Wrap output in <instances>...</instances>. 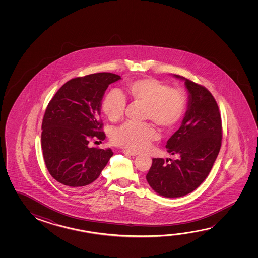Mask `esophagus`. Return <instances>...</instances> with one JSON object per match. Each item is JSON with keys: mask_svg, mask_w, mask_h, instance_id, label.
<instances>
[{"mask_svg": "<svg viewBox=\"0 0 258 258\" xmlns=\"http://www.w3.org/2000/svg\"><path fill=\"white\" fill-rule=\"evenodd\" d=\"M123 153H124L125 155H127V156H136L139 155V153L132 152V151H127V150H123Z\"/></svg>", "mask_w": 258, "mask_h": 258, "instance_id": "34e87169", "label": "esophagus"}]
</instances>
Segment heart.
<instances>
[{"label": "heart", "mask_w": 258, "mask_h": 258, "mask_svg": "<svg viewBox=\"0 0 258 258\" xmlns=\"http://www.w3.org/2000/svg\"><path fill=\"white\" fill-rule=\"evenodd\" d=\"M131 99L147 106L145 118L151 119L161 130H171L181 121L185 113L187 101L182 91L154 77L134 81L127 86ZM126 98L118 90H111L102 102V110L112 122L122 118ZM156 140V132L151 125L125 123L111 136L112 142L128 151H141Z\"/></svg>", "instance_id": "heart-1"}]
</instances>
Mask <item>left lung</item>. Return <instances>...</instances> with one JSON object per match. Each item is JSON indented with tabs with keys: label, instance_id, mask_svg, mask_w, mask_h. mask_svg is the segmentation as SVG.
I'll list each match as a JSON object with an SVG mask.
<instances>
[{
	"label": "left lung",
	"instance_id": "left-lung-1",
	"mask_svg": "<svg viewBox=\"0 0 258 258\" xmlns=\"http://www.w3.org/2000/svg\"><path fill=\"white\" fill-rule=\"evenodd\" d=\"M189 93L188 110L182 126L167 143V152L175 160L153 158L147 181L153 190L167 198L188 195L202 184L211 172L220 152L222 124L219 106L203 85L185 79Z\"/></svg>",
	"mask_w": 258,
	"mask_h": 258
}]
</instances>
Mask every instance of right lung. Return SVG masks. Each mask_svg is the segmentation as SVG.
Returning <instances> with one entry per match:
<instances>
[{"mask_svg": "<svg viewBox=\"0 0 258 258\" xmlns=\"http://www.w3.org/2000/svg\"><path fill=\"white\" fill-rule=\"evenodd\" d=\"M112 73L73 78L56 92L42 121L43 157L51 176L70 190L90 186L113 155L110 148H89L93 138L104 140L100 118L108 86L119 80Z\"/></svg>", "mask_w": 258, "mask_h": 258, "instance_id": "1", "label": "right lung"}]
</instances>
